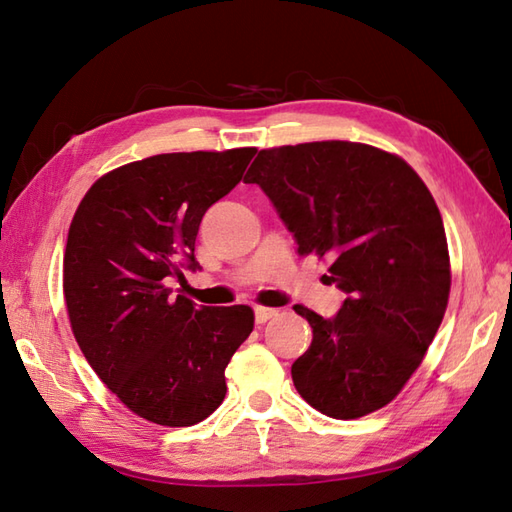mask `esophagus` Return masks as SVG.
Returning a JSON list of instances; mask_svg holds the SVG:
<instances>
[{"label":"esophagus","instance_id":"34e87169","mask_svg":"<svg viewBox=\"0 0 512 512\" xmlns=\"http://www.w3.org/2000/svg\"><path fill=\"white\" fill-rule=\"evenodd\" d=\"M254 316H256V325H265L267 320H271V318H276V316H278V309L256 307V309H254Z\"/></svg>","mask_w":512,"mask_h":512}]
</instances>
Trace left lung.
Returning <instances> with one entry per match:
<instances>
[{
	"label": "left lung",
	"mask_w": 512,
	"mask_h": 512,
	"mask_svg": "<svg viewBox=\"0 0 512 512\" xmlns=\"http://www.w3.org/2000/svg\"><path fill=\"white\" fill-rule=\"evenodd\" d=\"M245 183L274 203L300 256L331 260L327 283L347 294L333 318L294 307L314 331L291 364L296 391L336 420L387 406L420 367L451 291L429 187L400 156L351 141L260 150Z\"/></svg>",
	"instance_id": "1"
}]
</instances>
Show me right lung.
<instances>
[{
  "label": "right lung",
  "instance_id": "right-lung-1",
  "mask_svg": "<svg viewBox=\"0 0 512 512\" xmlns=\"http://www.w3.org/2000/svg\"><path fill=\"white\" fill-rule=\"evenodd\" d=\"M254 154L174 152L121 165L72 218L64 254L72 333L101 382L143 420L192 426L225 400V367L252 333L254 311L196 307L168 285L198 269V225Z\"/></svg>",
  "mask_w": 512,
  "mask_h": 512
}]
</instances>
